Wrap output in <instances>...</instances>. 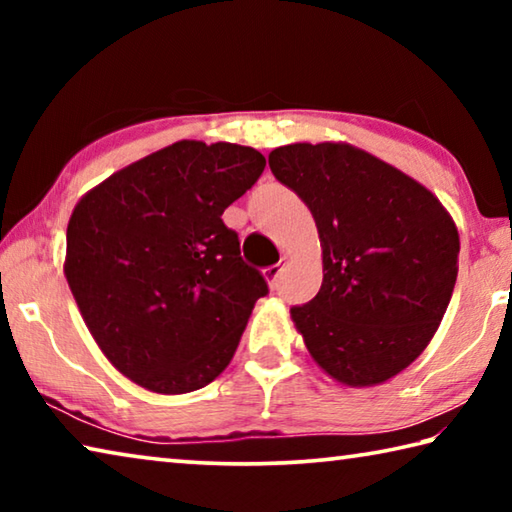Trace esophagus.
Wrapping results in <instances>:
<instances>
[{
  "mask_svg": "<svg viewBox=\"0 0 512 512\" xmlns=\"http://www.w3.org/2000/svg\"><path fill=\"white\" fill-rule=\"evenodd\" d=\"M284 266H287V259H282V262L268 266L264 271V277H266L268 287H271V289H277V282H280V275L284 271Z\"/></svg>",
  "mask_w": 512,
  "mask_h": 512,
  "instance_id": "1",
  "label": "esophagus"
}]
</instances>
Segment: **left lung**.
Returning a JSON list of instances; mask_svg holds the SVG:
<instances>
[{
  "label": "left lung",
  "instance_id": "8db88e82",
  "mask_svg": "<svg viewBox=\"0 0 512 512\" xmlns=\"http://www.w3.org/2000/svg\"><path fill=\"white\" fill-rule=\"evenodd\" d=\"M273 176L314 214L323 284L291 318L311 357L345 386H375L420 357L458 275V230L436 196L350 144H289Z\"/></svg>",
  "mask_w": 512,
  "mask_h": 512
}]
</instances>
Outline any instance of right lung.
I'll return each mask as SVG.
<instances>
[{
    "instance_id": "add662e5",
    "label": "right lung",
    "mask_w": 512,
    "mask_h": 512,
    "mask_svg": "<svg viewBox=\"0 0 512 512\" xmlns=\"http://www.w3.org/2000/svg\"><path fill=\"white\" fill-rule=\"evenodd\" d=\"M264 167L250 146L183 140L76 203L65 277L101 352L135 384L192 393L230 363L268 284L221 214Z\"/></svg>"
}]
</instances>
